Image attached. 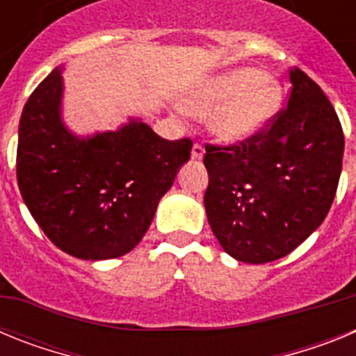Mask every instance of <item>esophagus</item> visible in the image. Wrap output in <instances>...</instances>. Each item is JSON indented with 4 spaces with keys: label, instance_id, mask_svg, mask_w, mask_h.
<instances>
[{
    "label": "esophagus",
    "instance_id": "esophagus-1",
    "mask_svg": "<svg viewBox=\"0 0 356 356\" xmlns=\"http://www.w3.org/2000/svg\"><path fill=\"white\" fill-rule=\"evenodd\" d=\"M205 155V147L201 146V144H194L193 146V159L194 160H201Z\"/></svg>",
    "mask_w": 356,
    "mask_h": 356
}]
</instances>
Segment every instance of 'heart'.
Here are the masks:
<instances>
[{"mask_svg":"<svg viewBox=\"0 0 356 356\" xmlns=\"http://www.w3.org/2000/svg\"><path fill=\"white\" fill-rule=\"evenodd\" d=\"M284 87L250 65L201 81L181 97V108L207 115L209 131L222 144H242L262 134L284 106Z\"/></svg>","mask_w":356,"mask_h":356,"instance_id":"obj_1","label":"heart"}]
</instances>
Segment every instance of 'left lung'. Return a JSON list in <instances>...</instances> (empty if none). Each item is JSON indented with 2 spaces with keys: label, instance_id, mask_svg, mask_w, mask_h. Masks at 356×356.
<instances>
[{
  "label": "left lung",
  "instance_id": "obj_1",
  "mask_svg": "<svg viewBox=\"0 0 356 356\" xmlns=\"http://www.w3.org/2000/svg\"><path fill=\"white\" fill-rule=\"evenodd\" d=\"M287 108L238 146H207L205 210L238 262L278 260L325 221L342 171L344 134L332 103L301 69L289 71Z\"/></svg>",
  "mask_w": 356,
  "mask_h": 356
}]
</instances>
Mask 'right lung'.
<instances>
[{
	"mask_svg": "<svg viewBox=\"0 0 356 356\" xmlns=\"http://www.w3.org/2000/svg\"><path fill=\"white\" fill-rule=\"evenodd\" d=\"M62 71L49 72L21 114L19 191L58 250L90 262L118 259L143 241L193 143L162 139L140 118L74 134L62 118Z\"/></svg>",
	"mask_w": 356,
	"mask_h": 356,
	"instance_id": "1",
	"label": "right lung"
}]
</instances>
